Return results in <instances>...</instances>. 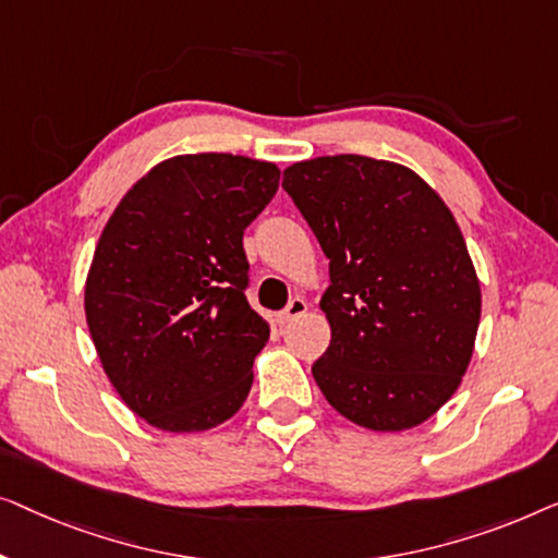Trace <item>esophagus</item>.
I'll return each mask as SVG.
<instances>
[{"instance_id":"1","label":"esophagus","mask_w":558,"mask_h":558,"mask_svg":"<svg viewBox=\"0 0 558 558\" xmlns=\"http://www.w3.org/2000/svg\"><path fill=\"white\" fill-rule=\"evenodd\" d=\"M305 311H308V303H305L303 298H293V301L288 303V308L278 313V324H290V320L301 318Z\"/></svg>"}]
</instances>
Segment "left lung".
<instances>
[{
  "label": "left lung",
  "mask_w": 558,
  "mask_h": 558,
  "mask_svg": "<svg viewBox=\"0 0 558 558\" xmlns=\"http://www.w3.org/2000/svg\"><path fill=\"white\" fill-rule=\"evenodd\" d=\"M328 257L331 343L313 379L343 417L402 433L460 387L481 324V282L452 211L412 169L359 154L282 171Z\"/></svg>",
  "instance_id": "8db88e82"
}]
</instances>
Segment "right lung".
<instances>
[{
	"label": "right lung",
	"instance_id": "1",
	"mask_svg": "<svg viewBox=\"0 0 558 558\" xmlns=\"http://www.w3.org/2000/svg\"><path fill=\"white\" fill-rule=\"evenodd\" d=\"M280 169L232 154L167 159L125 192L85 280V318L104 372L133 414L202 433L240 410L270 336L250 308L245 227Z\"/></svg>",
	"mask_w": 558,
	"mask_h": 558
}]
</instances>
